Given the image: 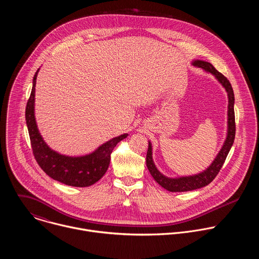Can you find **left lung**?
<instances>
[{"instance_id":"1","label":"left lung","mask_w":259,"mask_h":259,"mask_svg":"<svg viewBox=\"0 0 259 259\" xmlns=\"http://www.w3.org/2000/svg\"><path fill=\"white\" fill-rule=\"evenodd\" d=\"M193 64L197 67H201L216 77V79L221 83L229 96V130H228V136L226 139V142L223 146V149L220 150L219 154L215 158L214 162L207 168L204 172L193 175V176H186V177H179V178H168L164 176L162 173L159 172V170L156 168L153 157H152V144L149 142V150L146 153V166L149 171L151 172L154 179L160 184L162 188L169 192H188L197 190L200 188H203L207 184H209L213 179L216 177V175L219 173L221 167L224 166V163L228 157V154L231 150V147L235 140L236 135V122H235V110H234V103H235V95L234 90L232 88V85L230 81L219 72L210 62H206L203 60H196L193 62Z\"/></svg>"}]
</instances>
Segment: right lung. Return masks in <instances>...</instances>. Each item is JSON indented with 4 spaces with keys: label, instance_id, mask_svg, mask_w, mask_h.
Segmentation results:
<instances>
[{
    "label": "right lung",
    "instance_id": "1",
    "mask_svg": "<svg viewBox=\"0 0 259 259\" xmlns=\"http://www.w3.org/2000/svg\"><path fill=\"white\" fill-rule=\"evenodd\" d=\"M36 75L38 70L34 73L32 89L25 107V120L34 159L42 170L54 180L70 187H90L105 174L113 150L128 134L110 139L99 146L94 153L84 157H66L50 150L40 135L34 120L33 103Z\"/></svg>",
    "mask_w": 259,
    "mask_h": 259
}]
</instances>
